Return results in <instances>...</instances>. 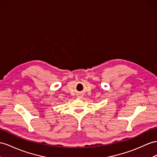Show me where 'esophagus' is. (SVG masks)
<instances>
[{"label": "esophagus", "mask_w": 157, "mask_h": 157, "mask_svg": "<svg viewBox=\"0 0 157 157\" xmlns=\"http://www.w3.org/2000/svg\"><path fill=\"white\" fill-rule=\"evenodd\" d=\"M78 98H82V95H78Z\"/></svg>", "instance_id": "34e87169"}]
</instances>
